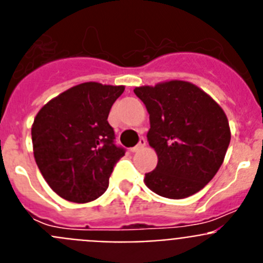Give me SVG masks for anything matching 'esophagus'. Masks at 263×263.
<instances>
[{"mask_svg":"<svg viewBox=\"0 0 263 263\" xmlns=\"http://www.w3.org/2000/svg\"><path fill=\"white\" fill-rule=\"evenodd\" d=\"M145 146H146V139L143 138V137H141V138H139V142L137 143V145L134 146V147H132V152H133V153L139 152V150L145 147Z\"/></svg>","mask_w":263,"mask_h":263,"instance_id":"esophagus-1","label":"esophagus"}]
</instances>
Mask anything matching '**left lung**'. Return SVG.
Listing matches in <instances>:
<instances>
[{
	"mask_svg": "<svg viewBox=\"0 0 263 263\" xmlns=\"http://www.w3.org/2000/svg\"><path fill=\"white\" fill-rule=\"evenodd\" d=\"M150 115L148 145L158 164L145 174L153 192L184 199L212 180L231 142L224 110L212 97L187 81L173 80L134 89Z\"/></svg>",
	"mask_w": 263,
	"mask_h": 263,
	"instance_id": "obj_1",
	"label": "left lung"
}]
</instances>
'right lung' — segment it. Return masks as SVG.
Returning <instances> with one entry per match:
<instances>
[{
  "label": "right lung",
  "mask_w": 263,
  "mask_h": 263,
  "mask_svg": "<svg viewBox=\"0 0 263 263\" xmlns=\"http://www.w3.org/2000/svg\"><path fill=\"white\" fill-rule=\"evenodd\" d=\"M122 85L83 83L48 101L31 127L34 158L53 191L73 203L104 194L122 146L115 142L108 116Z\"/></svg>",
  "instance_id": "add662e5"
}]
</instances>
